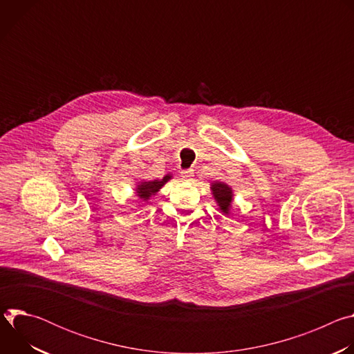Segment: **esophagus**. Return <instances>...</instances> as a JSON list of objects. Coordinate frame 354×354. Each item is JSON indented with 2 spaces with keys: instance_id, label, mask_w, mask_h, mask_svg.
I'll list each match as a JSON object with an SVG mask.
<instances>
[{
  "instance_id": "esophagus-1",
  "label": "esophagus",
  "mask_w": 354,
  "mask_h": 354,
  "mask_svg": "<svg viewBox=\"0 0 354 354\" xmlns=\"http://www.w3.org/2000/svg\"><path fill=\"white\" fill-rule=\"evenodd\" d=\"M193 176H194V174H193V171H192V169H187V171H182V178H183V179H186V180H190V179H193Z\"/></svg>"
}]
</instances>
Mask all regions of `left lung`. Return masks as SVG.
Returning a JSON list of instances; mask_svg holds the SVG:
<instances>
[{"label":"left lung","instance_id":"left-lung-1","mask_svg":"<svg viewBox=\"0 0 354 354\" xmlns=\"http://www.w3.org/2000/svg\"><path fill=\"white\" fill-rule=\"evenodd\" d=\"M212 194L216 200V203L221 213L224 216H231V209H232V201H234V190L230 185L225 182L214 180L210 185Z\"/></svg>","mask_w":354,"mask_h":354}]
</instances>
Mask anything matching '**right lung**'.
Here are the masks:
<instances>
[{
    "label": "right lung",
    "instance_id": "1",
    "mask_svg": "<svg viewBox=\"0 0 354 354\" xmlns=\"http://www.w3.org/2000/svg\"><path fill=\"white\" fill-rule=\"evenodd\" d=\"M172 179V174H167L162 179H154V180H145V179H140L137 183H136V187H134V193H136V197H137V206L141 207V205L147 203V201L154 197L160 189H162V186L169 182Z\"/></svg>",
    "mask_w": 354,
    "mask_h": 354
}]
</instances>
